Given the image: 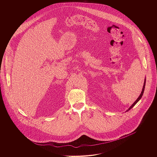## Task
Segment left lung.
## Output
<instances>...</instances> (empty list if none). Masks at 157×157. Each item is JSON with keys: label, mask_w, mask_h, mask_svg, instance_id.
I'll return each mask as SVG.
<instances>
[{"label": "left lung", "mask_w": 157, "mask_h": 157, "mask_svg": "<svg viewBox=\"0 0 157 157\" xmlns=\"http://www.w3.org/2000/svg\"><path fill=\"white\" fill-rule=\"evenodd\" d=\"M145 82H146V79H145V81H144V86H143V88H142V92H141V94H140V95L139 96V97L138 98V99L135 101L134 102V103L131 106H130V108L127 110V111H129V110H130L132 108H133L134 107V106H135V105L140 100V99L142 98V95H143V94H144V90H145Z\"/></svg>", "instance_id": "obj_1"}]
</instances>
